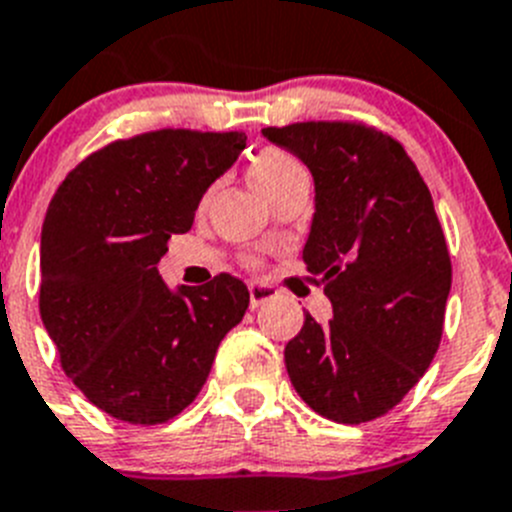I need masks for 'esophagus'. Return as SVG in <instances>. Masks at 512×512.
Instances as JSON below:
<instances>
[{"label": "esophagus", "mask_w": 512, "mask_h": 512, "mask_svg": "<svg viewBox=\"0 0 512 512\" xmlns=\"http://www.w3.org/2000/svg\"><path fill=\"white\" fill-rule=\"evenodd\" d=\"M275 296H278V290H275L273 285L250 283V306L252 308L262 306V303H267V301H273Z\"/></svg>", "instance_id": "esophagus-1"}]
</instances>
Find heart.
Here are the masks:
<instances>
[{"instance_id": "heart-1", "label": "heart", "mask_w": 512, "mask_h": 512, "mask_svg": "<svg viewBox=\"0 0 512 512\" xmlns=\"http://www.w3.org/2000/svg\"><path fill=\"white\" fill-rule=\"evenodd\" d=\"M298 173H303L298 160L285 153V150H278V147H265V150H260L250 160V168H247L252 188L260 193L262 199H270L288 178L298 176Z\"/></svg>"}]
</instances>
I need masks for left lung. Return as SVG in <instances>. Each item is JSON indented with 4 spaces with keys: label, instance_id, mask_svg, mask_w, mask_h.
I'll return each instance as SVG.
<instances>
[{
    "label": "left lung",
    "instance_id": "obj_1",
    "mask_svg": "<svg viewBox=\"0 0 512 512\" xmlns=\"http://www.w3.org/2000/svg\"><path fill=\"white\" fill-rule=\"evenodd\" d=\"M262 135L311 170L303 262L334 308L324 326L306 313L285 344L290 382L329 421L385 416L428 370L444 331L451 260L431 191L403 145L375 127L298 122Z\"/></svg>",
    "mask_w": 512,
    "mask_h": 512
}]
</instances>
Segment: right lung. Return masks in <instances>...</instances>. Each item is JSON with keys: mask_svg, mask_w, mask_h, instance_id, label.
<instances>
[{"mask_svg": "<svg viewBox=\"0 0 512 512\" xmlns=\"http://www.w3.org/2000/svg\"><path fill=\"white\" fill-rule=\"evenodd\" d=\"M245 145V132L117 140L81 160L50 201L40 316L73 385L119 421L155 426L191 405L250 306L234 275L170 290L155 267Z\"/></svg>", "mask_w": 512, "mask_h": 512, "instance_id": "add662e5", "label": "right lung"}]
</instances>
